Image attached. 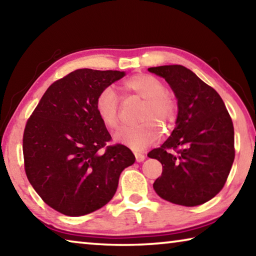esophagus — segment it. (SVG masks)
Here are the masks:
<instances>
[{"label":"esophagus","mask_w":256,"mask_h":256,"mask_svg":"<svg viewBox=\"0 0 256 256\" xmlns=\"http://www.w3.org/2000/svg\"><path fill=\"white\" fill-rule=\"evenodd\" d=\"M134 156H136V159L138 162H142L146 159V156L140 154V152H136V154H134Z\"/></svg>","instance_id":"34e87169"}]
</instances>
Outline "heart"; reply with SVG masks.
<instances>
[{
    "label": "heart",
    "instance_id": "1",
    "mask_svg": "<svg viewBox=\"0 0 256 256\" xmlns=\"http://www.w3.org/2000/svg\"><path fill=\"white\" fill-rule=\"evenodd\" d=\"M124 92L144 98V105L138 112L140 123L128 125L115 134V138L133 150H144L159 138V130L154 120L164 126H170L177 115V104L174 97L164 90L158 78L138 73L123 82ZM96 112L102 122L110 128H116L120 122V97L112 86H106L96 98Z\"/></svg>",
    "mask_w": 256,
    "mask_h": 256
}]
</instances>
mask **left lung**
I'll return each instance as SVG.
<instances>
[{"label": "left lung", "instance_id": "8db88e82", "mask_svg": "<svg viewBox=\"0 0 256 256\" xmlns=\"http://www.w3.org/2000/svg\"><path fill=\"white\" fill-rule=\"evenodd\" d=\"M148 71L168 82L178 106L170 136L148 154L162 164L154 188L175 204H203L222 190L232 170L235 148L230 115L219 94L188 68L162 66Z\"/></svg>", "mask_w": 256, "mask_h": 256}]
</instances>
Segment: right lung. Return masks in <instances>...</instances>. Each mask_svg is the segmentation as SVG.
<instances>
[{
  "mask_svg": "<svg viewBox=\"0 0 256 256\" xmlns=\"http://www.w3.org/2000/svg\"><path fill=\"white\" fill-rule=\"evenodd\" d=\"M120 71L79 68L52 84L26 124L22 150L28 180L42 201L79 216L100 209L118 190L120 172L136 162L112 140L96 112L104 88Z\"/></svg>",
  "mask_w": 256,
  "mask_h": 256,
  "instance_id": "add662e5",
  "label": "right lung"
}]
</instances>
